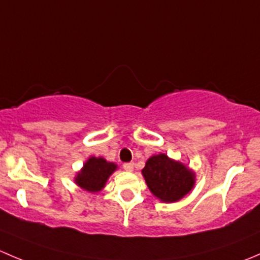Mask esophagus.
<instances>
[{"label": "esophagus", "instance_id": "34e87169", "mask_svg": "<svg viewBox=\"0 0 260 260\" xmlns=\"http://www.w3.org/2000/svg\"><path fill=\"white\" fill-rule=\"evenodd\" d=\"M123 169L128 172H132L133 169H135V164L133 162H127V164L123 165Z\"/></svg>", "mask_w": 260, "mask_h": 260}]
</instances>
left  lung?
I'll return each instance as SVG.
<instances>
[{"mask_svg": "<svg viewBox=\"0 0 260 260\" xmlns=\"http://www.w3.org/2000/svg\"><path fill=\"white\" fill-rule=\"evenodd\" d=\"M142 175L149 191L164 203L181 200L195 185V172L165 153L149 157Z\"/></svg>", "mask_w": 260, "mask_h": 260, "instance_id": "left-lung-1", "label": "left lung"}]
</instances>
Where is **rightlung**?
<instances>
[{
    "label": "right lung",
    "mask_w": 260,
    "mask_h": 260,
    "mask_svg": "<svg viewBox=\"0 0 260 260\" xmlns=\"http://www.w3.org/2000/svg\"><path fill=\"white\" fill-rule=\"evenodd\" d=\"M115 170L117 165L113 162H108L103 157H90L75 176V183L89 192H99Z\"/></svg>",
    "instance_id": "1"
}]
</instances>
